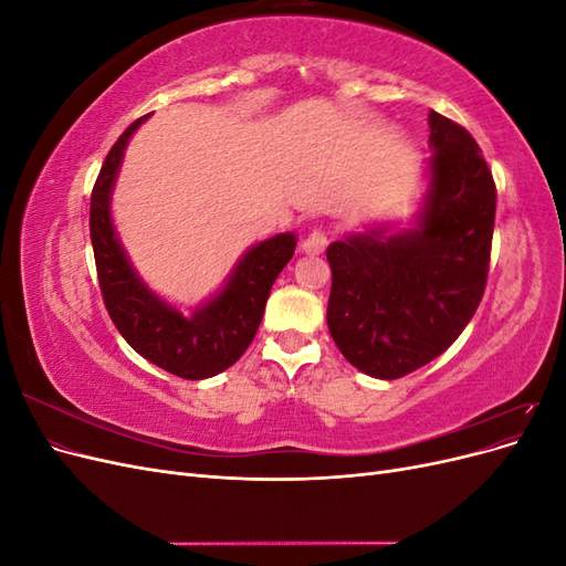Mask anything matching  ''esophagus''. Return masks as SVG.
I'll return each instance as SVG.
<instances>
[{
	"label": "esophagus",
	"instance_id": "34e87169",
	"mask_svg": "<svg viewBox=\"0 0 566 566\" xmlns=\"http://www.w3.org/2000/svg\"><path fill=\"white\" fill-rule=\"evenodd\" d=\"M325 248H328V233L318 231V229L306 235L302 243V252H306V254H321Z\"/></svg>",
	"mask_w": 566,
	"mask_h": 566
}]
</instances>
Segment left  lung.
<instances>
[{
    "label": "left lung",
    "instance_id": "1",
    "mask_svg": "<svg viewBox=\"0 0 566 566\" xmlns=\"http://www.w3.org/2000/svg\"><path fill=\"white\" fill-rule=\"evenodd\" d=\"M430 196L420 229L370 231L328 248V328L370 378L397 380L447 352L484 297L495 181L472 134L430 113Z\"/></svg>",
    "mask_w": 566,
    "mask_h": 566
}]
</instances>
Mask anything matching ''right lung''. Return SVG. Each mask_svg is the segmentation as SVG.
<instances>
[{"label": "right lung", "instance_id": "obj_1", "mask_svg": "<svg viewBox=\"0 0 566 566\" xmlns=\"http://www.w3.org/2000/svg\"><path fill=\"white\" fill-rule=\"evenodd\" d=\"M146 117L134 119L119 134L92 188L90 233L98 287L115 328L134 352L177 378H212L233 366L250 347L262 323L271 285L293 260L297 241L293 233H281L254 245L238 264L229 285L193 316H181L172 306L150 295L134 276L115 238L108 212L111 188L125 146Z\"/></svg>", "mask_w": 566, "mask_h": 566}]
</instances>
